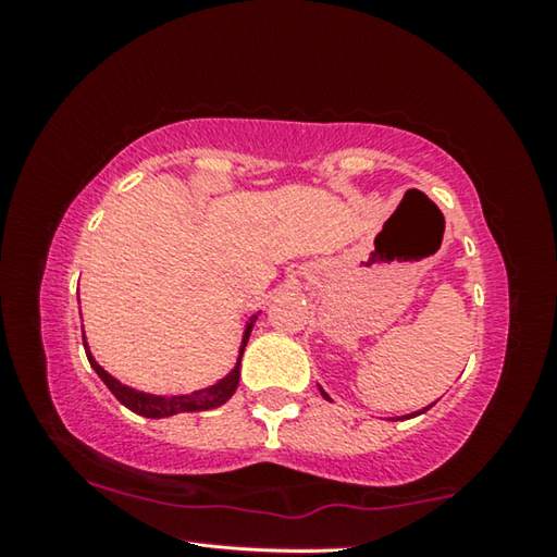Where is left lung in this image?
<instances>
[{
	"mask_svg": "<svg viewBox=\"0 0 557 557\" xmlns=\"http://www.w3.org/2000/svg\"><path fill=\"white\" fill-rule=\"evenodd\" d=\"M319 393H322L326 400H332V398H329V395L324 393V388H322V385H319ZM435 403H437V400H435ZM435 403H432V405H435ZM432 405H428V408H422V410H418V412H410V414H412V418H414V414H422V412H428V410L432 408ZM410 414H405V418H410Z\"/></svg>",
	"mask_w": 557,
	"mask_h": 557,
	"instance_id": "8db88e82",
	"label": "left lung"
}]
</instances>
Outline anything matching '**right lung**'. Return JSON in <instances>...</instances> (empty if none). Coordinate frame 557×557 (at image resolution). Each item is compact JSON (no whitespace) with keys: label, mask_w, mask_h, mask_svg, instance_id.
<instances>
[{"label":"right lung","mask_w":557,"mask_h":557,"mask_svg":"<svg viewBox=\"0 0 557 557\" xmlns=\"http://www.w3.org/2000/svg\"><path fill=\"white\" fill-rule=\"evenodd\" d=\"M258 314H252L248 322H245L243 329V342H240V351H238V361L231 369V373H225L221 381H215L209 388H201V391H194V393H186V395H154V393H145V391H137V388H129V385L120 383L115 375H110L102 366L96 361V356L90 354L88 342H86V332H83V346H86V356L92 366V371L100 375V381L108 385L110 393L115 395V398L129 408L132 412L143 414V418H172L176 412H199V410H213V408H221V405L231 398L238 388V381H240V358L245 351V344H248L250 332H252V324L258 322Z\"/></svg>","instance_id":"add662e5"}]
</instances>
